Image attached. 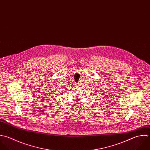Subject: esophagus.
I'll list each match as a JSON object with an SVG mask.
<instances>
[{
  "mask_svg": "<svg viewBox=\"0 0 150 150\" xmlns=\"http://www.w3.org/2000/svg\"><path fill=\"white\" fill-rule=\"evenodd\" d=\"M80 85H79V83H77L76 84V86H78V87H79Z\"/></svg>",
  "mask_w": 150,
  "mask_h": 150,
  "instance_id": "1",
  "label": "esophagus"
}]
</instances>
